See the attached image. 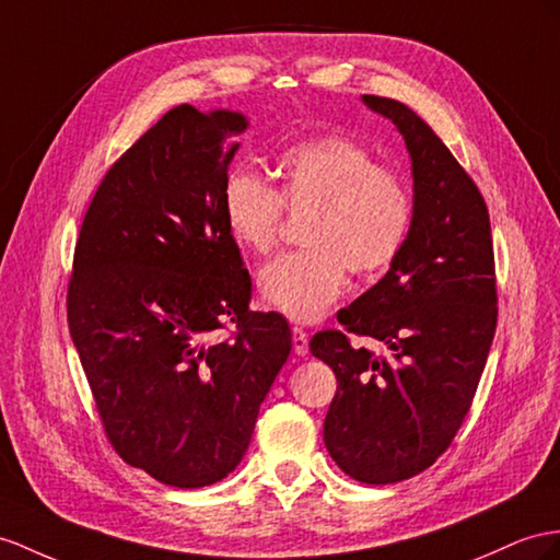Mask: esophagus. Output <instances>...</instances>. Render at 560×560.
I'll return each instance as SVG.
<instances>
[{
	"label": "esophagus",
	"instance_id": "esophagus-1",
	"mask_svg": "<svg viewBox=\"0 0 560 560\" xmlns=\"http://www.w3.org/2000/svg\"><path fill=\"white\" fill-rule=\"evenodd\" d=\"M293 350H295V354L298 357H305L307 352H310V338H307V334L303 331V328H298V326H293Z\"/></svg>",
	"mask_w": 560,
	"mask_h": 560
}]
</instances>
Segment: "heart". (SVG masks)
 Returning <instances> with one entry per match:
<instances>
[{
    "label": "heart",
    "mask_w": 560,
    "mask_h": 560,
    "mask_svg": "<svg viewBox=\"0 0 560 560\" xmlns=\"http://www.w3.org/2000/svg\"><path fill=\"white\" fill-rule=\"evenodd\" d=\"M279 191L246 167L222 184L226 232L257 255L277 246L283 212L310 218L305 250L285 253L257 275V295L293 322H314L342 293L348 269L376 275L405 248L413 203L402 177L376 165L362 143L322 135L291 143L277 161Z\"/></svg>",
    "instance_id": "b5f03b06"
}]
</instances>
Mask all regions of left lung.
I'll return each instance as SVG.
<instances>
[{"mask_svg": "<svg viewBox=\"0 0 560 560\" xmlns=\"http://www.w3.org/2000/svg\"><path fill=\"white\" fill-rule=\"evenodd\" d=\"M402 135L411 161L413 220L385 277L338 312L342 331L310 340L338 390L324 442L350 478L390 485L425 470L470 409L497 328L490 214L478 186L442 139L405 104L364 94Z\"/></svg>", "mask_w": 560, "mask_h": 560, "instance_id": "8db88e82", "label": "left lung"}]
</instances>
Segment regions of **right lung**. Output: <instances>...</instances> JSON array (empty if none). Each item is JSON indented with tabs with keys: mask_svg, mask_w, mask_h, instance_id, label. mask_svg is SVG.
Listing matches in <instances>:
<instances>
[{
	"mask_svg": "<svg viewBox=\"0 0 560 560\" xmlns=\"http://www.w3.org/2000/svg\"><path fill=\"white\" fill-rule=\"evenodd\" d=\"M238 110H167L108 170L84 214L68 326L116 452L196 490L246 454L291 354L277 312H250V277L222 214V184L248 130ZM234 320L242 334L214 341Z\"/></svg>",
	"mask_w": 560,
	"mask_h": 560,
	"instance_id": "add662e5",
	"label": "right lung"
}]
</instances>
